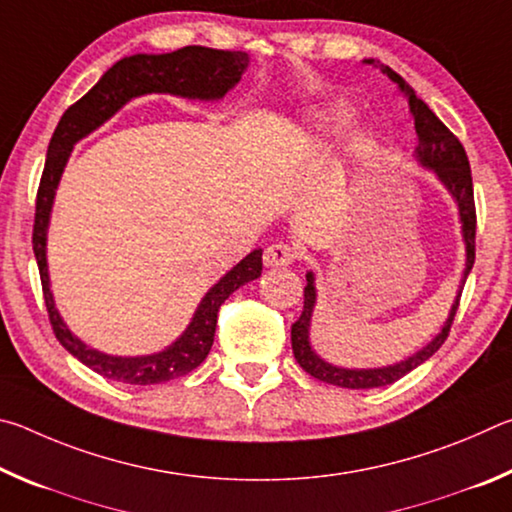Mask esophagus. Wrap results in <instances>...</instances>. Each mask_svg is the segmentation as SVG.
<instances>
[{"label": "esophagus", "instance_id": "34e87169", "mask_svg": "<svg viewBox=\"0 0 512 512\" xmlns=\"http://www.w3.org/2000/svg\"><path fill=\"white\" fill-rule=\"evenodd\" d=\"M296 262V248L284 244V241H277V244L268 246L264 250V264L277 268V266H289Z\"/></svg>", "mask_w": 512, "mask_h": 512}]
</instances>
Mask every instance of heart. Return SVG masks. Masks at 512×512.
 <instances>
[{"label": "heart", "instance_id": "b5f03b06", "mask_svg": "<svg viewBox=\"0 0 512 512\" xmlns=\"http://www.w3.org/2000/svg\"><path fill=\"white\" fill-rule=\"evenodd\" d=\"M352 121H354V110L348 106V103L332 101L329 106L309 112L305 124H307L309 135L314 137V140L329 142L348 131ZM377 151H379V142L375 133L370 131H354L348 135V140H345V155H348V160L352 164H357V167L375 160Z\"/></svg>", "mask_w": 512, "mask_h": 512}]
</instances>
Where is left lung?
Returning a JSON list of instances; mask_svg holds the SVG:
<instances>
[{
	"instance_id": "8db88e82",
	"label": "left lung",
	"mask_w": 512,
	"mask_h": 512,
	"mask_svg": "<svg viewBox=\"0 0 512 512\" xmlns=\"http://www.w3.org/2000/svg\"><path fill=\"white\" fill-rule=\"evenodd\" d=\"M363 65L379 67V72L386 74L388 79L397 85V90L404 94L406 101H409V112L415 121V135H418V146H415L413 158L424 171H431L438 183L447 189V194L452 196L458 212V223H461V237L465 246V268L461 273V282H458V291L452 302V309H449L445 323L440 325L438 334L433 336L427 345H422L418 352H413L411 357L388 363V366H377V368L336 366V363H329L314 350V345H311V318H314L318 291H316V273L307 271L305 307H302L300 318L291 325L293 357H296L300 368L309 372L311 377L325 381V384L341 386V388H357V391L359 388H381V386L393 384V381L409 375V372L418 368L420 363L433 357L440 345L445 343L449 327H452V320L456 316L458 300H461L465 280L474 266V235H476L472 171H470V162H467L463 144L456 140L454 133L449 131L443 121L433 115V110L413 92L411 85L406 83L400 74H395L391 67L381 65L375 58H363Z\"/></svg>"
}]
</instances>
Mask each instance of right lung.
Masks as SVG:
<instances>
[{
    "label": "right lung",
    "mask_w": 512,
    "mask_h": 512,
    "mask_svg": "<svg viewBox=\"0 0 512 512\" xmlns=\"http://www.w3.org/2000/svg\"><path fill=\"white\" fill-rule=\"evenodd\" d=\"M250 65V56L244 51H221L210 47H183L171 54H133L117 60L97 85L81 97L74 106L60 117L54 137L47 149L45 171H42L38 203H36V225H33V253L38 259L42 291L49 311V320L54 325L56 339L63 348L74 354L83 366L92 368L106 379L121 381V384L151 386L162 381L183 377L201 366L212 350L216 332V314L219 307L232 293L244 284L257 280L262 275V248H255L239 264L225 273L219 282L207 289L198 302L189 325L176 341L167 348L137 357H121V354L101 352L79 339L56 307L54 291H51L47 241L49 223L54 212L56 192L69 162L72 149L90 133L97 131L108 119L146 94H171V97L187 101L216 103L221 101Z\"/></svg>",
    "instance_id": "obj_1"
}]
</instances>
